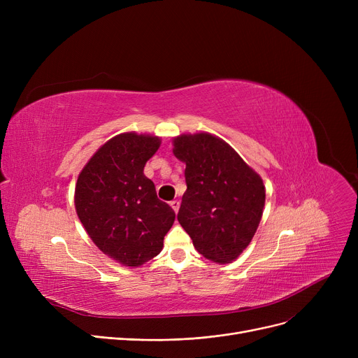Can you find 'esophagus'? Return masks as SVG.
I'll return each mask as SVG.
<instances>
[{"label": "esophagus", "instance_id": "1", "mask_svg": "<svg viewBox=\"0 0 358 358\" xmlns=\"http://www.w3.org/2000/svg\"><path fill=\"white\" fill-rule=\"evenodd\" d=\"M169 204H171V208H173V210L177 213L178 212V209H180V201L178 200H173L171 203H169Z\"/></svg>", "mask_w": 358, "mask_h": 358}]
</instances>
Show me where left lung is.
Masks as SVG:
<instances>
[{"mask_svg":"<svg viewBox=\"0 0 358 358\" xmlns=\"http://www.w3.org/2000/svg\"><path fill=\"white\" fill-rule=\"evenodd\" d=\"M174 155L185 162L180 224L203 257L219 264L234 261L259 224L264 182L227 142L210 134L176 138Z\"/></svg>","mask_w":358,"mask_h":358,"instance_id":"obj_1","label":"left lung"}]
</instances>
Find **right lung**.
Returning <instances> with one entry per match:
<instances>
[{
  "instance_id": "1",
  "label": "right lung",
  "mask_w": 358,
  "mask_h": 358,
  "mask_svg": "<svg viewBox=\"0 0 358 358\" xmlns=\"http://www.w3.org/2000/svg\"><path fill=\"white\" fill-rule=\"evenodd\" d=\"M161 139L134 131L106 142L81 171L75 209L92 242L110 258L139 267L157 257L176 213L145 177Z\"/></svg>"
}]
</instances>
